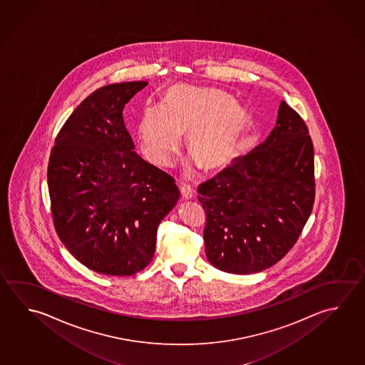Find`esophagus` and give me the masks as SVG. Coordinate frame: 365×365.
Wrapping results in <instances>:
<instances>
[{"mask_svg":"<svg viewBox=\"0 0 365 365\" xmlns=\"http://www.w3.org/2000/svg\"><path fill=\"white\" fill-rule=\"evenodd\" d=\"M180 193L185 200H191L193 197V190L188 185H180Z\"/></svg>","mask_w":365,"mask_h":365,"instance_id":"obj_1","label":"esophagus"}]
</instances>
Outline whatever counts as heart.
<instances>
[{"label":"heart","mask_w":365,"mask_h":365,"mask_svg":"<svg viewBox=\"0 0 365 365\" xmlns=\"http://www.w3.org/2000/svg\"><path fill=\"white\" fill-rule=\"evenodd\" d=\"M247 110L223 91L174 84L161 105L148 103L137 124L142 154L169 165L187 132L191 154L205 169L227 164L249 127Z\"/></svg>","instance_id":"b5f03b06"}]
</instances>
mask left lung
<instances>
[{
	"label": "left lung",
	"mask_w": 365,
	"mask_h": 365,
	"mask_svg": "<svg viewBox=\"0 0 365 365\" xmlns=\"http://www.w3.org/2000/svg\"><path fill=\"white\" fill-rule=\"evenodd\" d=\"M314 185V148L307 124L281 101L268 138L198 185L211 265L232 274H251L279 262L312 214Z\"/></svg>",
	"instance_id": "1"
}]
</instances>
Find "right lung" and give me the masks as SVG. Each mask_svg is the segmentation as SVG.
I'll use <instances>...</instances> for the list:
<instances>
[{
    "label": "right lung",
    "mask_w": 365,
    "mask_h": 365,
    "mask_svg": "<svg viewBox=\"0 0 365 365\" xmlns=\"http://www.w3.org/2000/svg\"><path fill=\"white\" fill-rule=\"evenodd\" d=\"M148 82L109 84L65 122L52 148L47 183L55 230L84 267L132 275L153 260L161 220L180 193L174 180L135 151L125 103Z\"/></svg>",
    "instance_id": "right-lung-1"
}]
</instances>
